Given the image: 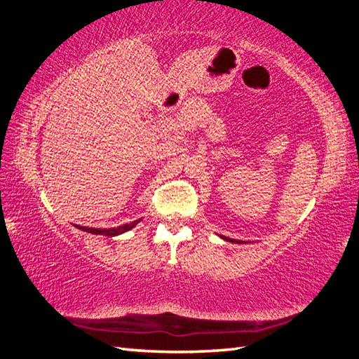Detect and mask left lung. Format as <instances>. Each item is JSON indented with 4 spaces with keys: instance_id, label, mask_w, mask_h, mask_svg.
<instances>
[{
    "instance_id": "obj_1",
    "label": "left lung",
    "mask_w": 359,
    "mask_h": 359,
    "mask_svg": "<svg viewBox=\"0 0 359 359\" xmlns=\"http://www.w3.org/2000/svg\"><path fill=\"white\" fill-rule=\"evenodd\" d=\"M222 238H224V236H222ZM224 240H226V241H230V243H240V241H235V240H230V238H224Z\"/></svg>"
}]
</instances>
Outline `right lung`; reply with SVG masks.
<instances>
[{"label":"right lung","mask_w":359,"mask_h":359,"mask_svg":"<svg viewBox=\"0 0 359 359\" xmlns=\"http://www.w3.org/2000/svg\"><path fill=\"white\" fill-rule=\"evenodd\" d=\"M140 221H141V219H138V221H133V222H130V224H123V226H119V227H114V229H93V227H78V229H81V230H84V232H89V233H93V235L116 236V235H121V233L127 232V230L133 229L135 226L138 224Z\"/></svg>","instance_id":"right-lung-1"}]
</instances>
